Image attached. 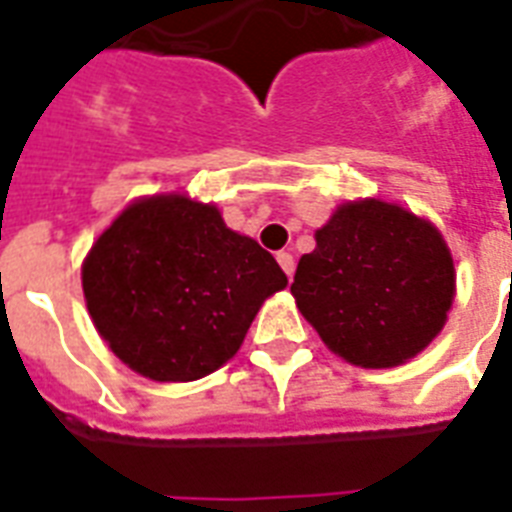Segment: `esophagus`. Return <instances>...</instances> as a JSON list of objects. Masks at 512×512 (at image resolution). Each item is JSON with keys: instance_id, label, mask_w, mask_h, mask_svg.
Listing matches in <instances>:
<instances>
[{"instance_id": "1", "label": "esophagus", "mask_w": 512, "mask_h": 512, "mask_svg": "<svg viewBox=\"0 0 512 512\" xmlns=\"http://www.w3.org/2000/svg\"><path fill=\"white\" fill-rule=\"evenodd\" d=\"M276 260H279V265L284 268V273H287L289 279H292V273H295V257L289 255V252H279V255H276Z\"/></svg>"}]
</instances>
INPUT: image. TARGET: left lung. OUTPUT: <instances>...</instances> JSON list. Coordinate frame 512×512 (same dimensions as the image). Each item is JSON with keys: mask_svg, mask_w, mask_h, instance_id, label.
<instances>
[{"mask_svg": "<svg viewBox=\"0 0 512 512\" xmlns=\"http://www.w3.org/2000/svg\"><path fill=\"white\" fill-rule=\"evenodd\" d=\"M292 295L337 356L396 366L441 332L454 297V263L441 233L404 207L342 204L300 257Z\"/></svg>", "mask_w": 512, "mask_h": 512, "instance_id": "obj_1", "label": "left lung"}]
</instances>
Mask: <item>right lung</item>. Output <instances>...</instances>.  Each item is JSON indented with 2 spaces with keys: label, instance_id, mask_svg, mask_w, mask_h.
<instances>
[{
  "label": "right lung",
  "instance_id": "right-lung-1",
  "mask_svg": "<svg viewBox=\"0 0 512 512\" xmlns=\"http://www.w3.org/2000/svg\"><path fill=\"white\" fill-rule=\"evenodd\" d=\"M82 287L100 337L124 364L151 380L188 382L239 350L287 273L255 239L225 228L215 207L154 196L95 241Z\"/></svg>",
  "mask_w": 512,
  "mask_h": 512
}]
</instances>
